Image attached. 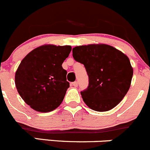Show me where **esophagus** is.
<instances>
[{
	"mask_svg": "<svg viewBox=\"0 0 150 150\" xmlns=\"http://www.w3.org/2000/svg\"><path fill=\"white\" fill-rule=\"evenodd\" d=\"M71 85L75 86V87H76L77 86H78V82L77 81H74V82H72L71 83Z\"/></svg>",
	"mask_w": 150,
	"mask_h": 150,
	"instance_id": "1",
	"label": "esophagus"
}]
</instances>
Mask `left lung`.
<instances>
[{"label":"left lung","mask_w":150,"mask_h":150,"mask_svg":"<svg viewBox=\"0 0 150 150\" xmlns=\"http://www.w3.org/2000/svg\"><path fill=\"white\" fill-rule=\"evenodd\" d=\"M75 61L84 64L89 86L81 92L89 108L105 112L115 108L130 88L133 68L129 58L118 49L105 44L74 47Z\"/></svg>","instance_id":"left-lung-1"}]
</instances>
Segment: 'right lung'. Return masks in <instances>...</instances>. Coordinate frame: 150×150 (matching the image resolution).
<instances>
[{"instance_id": "right-lung-1", "label": "right lung", "mask_w": 150, "mask_h": 150, "mask_svg": "<svg viewBox=\"0 0 150 150\" xmlns=\"http://www.w3.org/2000/svg\"><path fill=\"white\" fill-rule=\"evenodd\" d=\"M71 51L70 45H44L21 61L15 74V84L21 98L33 110L50 112L61 104L69 87L62 64Z\"/></svg>"}]
</instances>
